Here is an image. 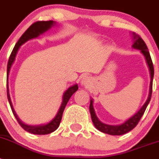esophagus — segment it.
Masks as SVG:
<instances>
[{
  "mask_svg": "<svg viewBox=\"0 0 159 159\" xmlns=\"http://www.w3.org/2000/svg\"><path fill=\"white\" fill-rule=\"evenodd\" d=\"M92 84V78L90 76H84L81 80V84L84 86H89Z\"/></svg>",
  "mask_w": 159,
  "mask_h": 159,
  "instance_id": "esophagus-1",
  "label": "esophagus"
}]
</instances>
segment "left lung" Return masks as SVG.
I'll return each mask as SVG.
<instances>
[{
  "instance_id": "left-lung-1",
  "label": "left lung",
  "mask_w": 159,
  "mask_h": 159,
  "mask_svg": "<svg viewBox=\"0 0 159 159\" xmlns=\"http://www.w3.org/2000/svg\"><path fill=\"white\" fill-rule=\"evenodd\" d=\"M132 37L134 40V43L132 47L134 48L140 50L143 55L144 56L147 61V64L148 65L149 70H150V73H151V84H150V92H149L148 98H147V101L143 105L139 110L138 111L134 116H131L130 119H128L127 121H125L124 123H122L120 125H107L105 123H102L99 121V119L97 118L96 115H95V110L93 107V100L92 99L90 101V113H91V116H92V122H93L95 127H96L101 132H103L105 134H111V135H121V134H124L127 132L130 131L131 130L134 128L139 123V120L141 119L142 116H143V114L145 112L146 109H147V105L149 104V102L151 101V95H152V84H153V78H154V66H153L152 60H151V55L148 51V48L147 47V44L145 42L143 41V40L140 37L138 34H136L135 32L132 33Z\"/></svg>"
}]
</instances>
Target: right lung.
<instances>
[{
  "instance_id": "obj_1",
  "label": "right lung",
  "mask_w": 159,
  "mask_h": 159,
  "mask_svg": "<svg viewBox=\"0 0 159 159\" xmlns=\"http://www.w3.org/2000/svg\"><path fill=\"white\" fill-rule=\"evenodd\" d=\"M55 25H56V22L53 21V20L36 21L35 22L34 24H32L30 27L24 32V34L20 36V38L19 39L17 43H16V45H15L12 53H11L9 60H8V65H7V96H8V102H9V104H10L12 111V113H13L15 118L16 119V120H17L18 123L20 125V127H21L24 130H26V131L34 134H50V133L55 131V130L58 128L59 126H60V121H61V119H62L63 112H64V108H65L66 105H67V102H68V100H69V99L71 98V95L78 90V84H74L72 86L69 87V88H67L65 92H64V95H63L62 103L60 105V109H59L58 112H57V116H55V118L52 120H51L49 123H46V124L31 126V125H27L25 124V123H24L23 122L18 118L17 115L16 114V111H14V108L13 107H12V101H11L10 99V95H9V90H8V75H9V71H10L11 67H12L14 60H15V58H16V54H17V52L18 50H19L20 47L22 44H24L25 42H27L28 40H31V39H33V38L38 37L40 35L43 34V32H47L48 30H49V29H51L52 26H54Z\"/></svg>"
}]
</instances>
